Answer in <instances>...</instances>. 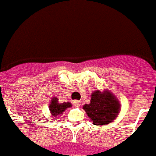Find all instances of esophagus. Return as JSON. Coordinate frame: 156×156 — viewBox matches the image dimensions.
<instances>
[{
	"label": "esophagus",
	"mask_w": 156,
	"mask_h": 156,
	"mask_svg": "<svg viewBox=\"0 0 156 156\" xmlns=\"http://www.w3.org/2000/svg\"><path fill=\"white\" fill-rule=\"evenodd\" d=\"M80 104H81V101H79V100H74L73 101V105L76 107H78V106H80Z\"/></svg>",
	"instance_id": "34e87169"
}]
</instances>
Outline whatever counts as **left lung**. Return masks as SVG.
<instances>
[{"label": "left lung", "mask_w": 156, "mask_h": 156, "mask_svg": "<svg viewBox=\"0 0 156 156\" xmlns=\"http://www.w3.org/2000/svg\"><path fill=\"white\" fill-rule=\"evenodd\" d=\"M83 108L95 126L107 125L116 118L120 110V103L108 91L96 90L91 95L90 103Z\"/></svg>", "instance_id": "obj_1"}]
</instances>
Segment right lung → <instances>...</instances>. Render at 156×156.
<instances>
[{
    "label": "right lung",
    "mask_w": 156,
    "mask_h": 156,
    "mask_svg": "<svg viewBox=\"0 0 156 156\" xmlns=\"http://www.w3.org/2000/svg\"><path fill=\"white\" fill-rule=\"evenodd\" d=\"M71 107V103H62L60 104L58 103L57 98H53L52 102L49 105V110L50 112L53 116H57L60 114H61L67 108Z\"/></svg>",
    "instance_id": "right-lung-1"
}]
</instances>
